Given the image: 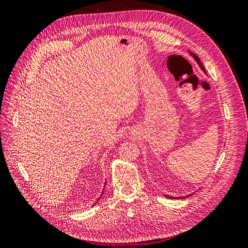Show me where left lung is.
<instances>
[{"label": "left lung", "instance_id": "1", "mask_svg": "<svg viewBox=\"0 0 248 248\" xmlns=\"http://www.w3.org/2000/svg\"><path fill=\"white\" fill-rule=\"evenodd\" d=\"M190 52V51H189ZM190 55L194 58V60H196V61L198 62V64H199V66L201 67V69L204 71L205 73H206V71H205V68H204V66H202V62H201V60L199 59V57L197 56V55H194V54H192V52H190ZM164 197L166 198H169V199H171V200H178V199H184V197H182V198H177V197H170V196H168V194H164ZM187 198V197H186Z\"/></svg>", "mask_w": 248, "mask_h": 248}]
</instances>
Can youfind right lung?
I'll list each match as a JSON object with an SVG mask.
<instances>
[{
  "mask_svg": "<svg viewBox=\"0 0 248 248\" xmlns=\"http://www.w3.org/2000/svg\"><path fill=\"white\" fill-rule=\"evenodd\" d=\"M102 193H103V191H102ZM102 193H101V196H100V197H99V199H100V198H101V197H102ZM99 199H98V200H97V201H99ZM94 205H95V204H94ZM94 205H93V206H94Z\"/></svg>",
  "mask_w": 248,
  "mask_h": 248,
  "instance_id": "1",
  "label": "right lung"
}]
</instances>
